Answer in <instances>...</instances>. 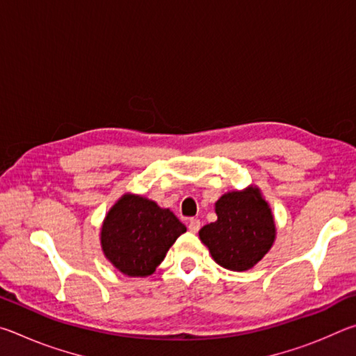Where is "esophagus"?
<instances>
[{
    "instance_id": "obj_1",
    "label": "esophagus",
    "mask_w": 356,
    "mask_h": 356,
    "mask_svg": "<svg viewBox=\"0 0 356 356\" xmlns=\"http://www.w3.org/2000/svg\"><path fill=\"white\" fill-rule=\"evenodd\" d=\"M201 229V221L197 220V218H191L190 221H188V231L190 232H193V234H196L197 231H200Z\"/></svg>"
}]
</instances>
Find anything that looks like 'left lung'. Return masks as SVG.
Instances as JSON below:
<instances>
[{
	"label": "left lung",
	"mask_w": 356,
	"mask_h": 356,
	"mask_svg": "<svg viewBox=\"0 0 356 356\" xmlns=\"http://www.w3.org/2000/svg\"><path fill=\"white\" fill-rule=\"evenodd\" d=\"M218 220L200 231L215 262L234 272H245L272 248L275 222L268 204L257 188L231 191L215 204Z\"/></svg>",
	"instance_id": "1"
}]
</instances>
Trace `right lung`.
<instances>
[{"instance_id":"add662e5","label":"right lung","mask_w":356,"mask_h":356,"mask_svg":"<svg viewBox=\"0 0 356 356\" xmlns=\"http://www.w3.org/2000/svg\"><path fill=\"white\" fill-rule=\"evenodd\" d=\"M186 227L170 209L143 196L124 195L102 227V248L108 261L127 276H147Z\"/></svg>"}]
</instances>
